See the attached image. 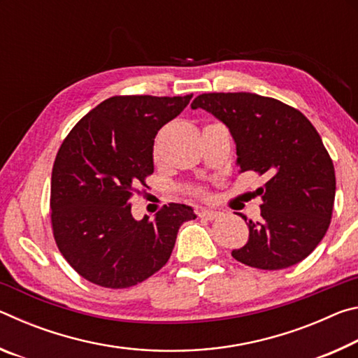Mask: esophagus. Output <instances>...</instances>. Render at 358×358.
Listing matches in <instances>:
<instances>
[{
    "label": "esophagus",
    "instance_id": "obj_1",
    "mask_svg": "<svg viewBox=\"0 0 358 358\" xmlns=\"http://www.w3.org/2000/svg\"><path fill=\"white\" fill-rule=\"evenodd\" d=\"M217 211H213V210H205V208H201V210H197V216L199 217H205V220H216L217 217Z\"/></svg>",
    "mask_w": 358,
    "mask_h": 358
}]
</instances>
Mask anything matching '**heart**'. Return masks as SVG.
Listing matches in <instances>:
<instances>
[{
	"mask_svg": "<svg viewBox=\"0 0 358 358\" xmlns=\"http://www.w3.org/2000/svg\"><path fill=\"white\" fill-rule=\"evenodd\" d=\"M192 192H194V194H197V196H203V194H205V191H203V189H194Z\"/></svg>",
	"mask_w": 358,
	"mask_h": 358,
	"instance_id": "1",
	"label": "heart"
}]
</instances>
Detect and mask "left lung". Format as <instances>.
<instances>
[{
	"instance_id": "obj_1",
	"label": "left lung",
	"mask_w": 358,
	"mask_h": 358,
	"mask_svg": "<svg viewBox=\"0 0 358 358\" xmlns=\"http://www.w3.org/2000/svg\"><path fill=\"white\" fill-rule=\"evenodd\" d=\"M191 107L205 108L230 129L240 173L266 180L257 189L262 220L248 222L250 240L232 251L234 259L282 270L310 256L329 230L336 189L333 161L311 121L254 93H203Z\"/></svg>"
}]
</instances>
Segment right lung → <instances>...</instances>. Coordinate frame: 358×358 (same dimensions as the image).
<instances>
[{
  "mask_svg": "<svg viewBox=\"0 0 358 358\" xmlns=\"http://www.w3.org/2000/svg\"><path fill=\"white\" fill-rule=\"evenodd\" d=\"M192 94L112 96L90 110L59 147L52 171L50 220L63 257L85 280L126 289L171 259L191 207L164 205L136 221L131 197L153 173V143Z\"/></svg>",
  "mask_w": 358,
  "mask_h": 358,
  "instance_id": "obj_1",
  "label": "right lung"
}]
</instances>
